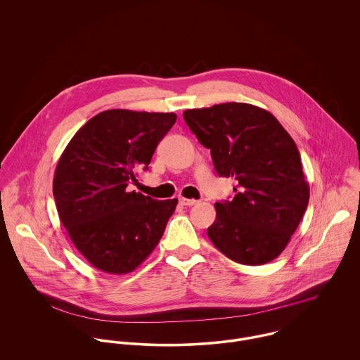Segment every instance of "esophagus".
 <instances>
[{
    "label": "esophagus",
    "mask_w": 360,
    "mask_h": 360,
    "mask_svg": "<svg viewBox=\"0 0 360 360\" xmlns=\"http://www.w3.org/2000/svg\"><path fill=\"white\" fill-rule=\"evenodd\" d=\"M179 202L183 206L195 205L198 201L197 200H188V198H179Z\"/></svg>",
    "instance_id": "esophagus-1"
}]
</instances>
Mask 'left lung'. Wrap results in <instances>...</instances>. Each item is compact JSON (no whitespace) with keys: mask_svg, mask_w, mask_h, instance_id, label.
Returning a JSON list of instances; mask_svg holds the SVG:
<instances>
[{"mask_svg":"<svg viewBox=\"0 0 360 360\" xmlns=\"http://www.w3.org/2000/svg\"><path fill=\"white\" fill-rule=\"evenodd\" d=\"M183 116L210 150L217 174L237 181L234 198L214 204L210 241L237 263L271 262L290 243L308 206L297 144L270 112L251 103L187 109Z\"/></svg>","mask_w":360,"mask_h":360,"instance_id":"obj_1","label":"left lung"}]
</instances>
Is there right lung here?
<instances>
[{
    "label": "right lung",
    "instance_id": "add662e5",
    "mask_svg": "<svg viewBox=\"0 0 360 360\" xmlns=\"http://www.w3.org/2000/svg\"><path fill=\"white\" fill-rule=\"evenodd\" d=\"M176 119V113L103 110L60 155L52 184L56 210L77 251L98 270L130 273L162 238L177 200L158 201L127 186L137 169H148Z\"/></svg>",
    "mask_w": 360,
    "mask_h": 360
}]
</instances>
